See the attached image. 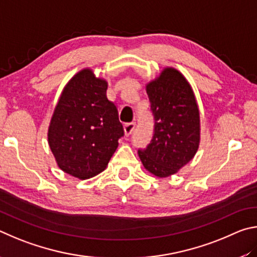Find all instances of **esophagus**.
<instances>
[{
	"mask_svg": "<svg viewBox=\"0 0 257 257\" xmlns=\"http://www.w3.org/2000/svg\"><path fill=\"white\" fill-rule=\"evenodd\" d=\"M134 127H136V124H134V123H126V124H124L123 128H124L125 136H130V134L133 132Z\"/></svg>",
	"mask_w": 257,
	"mask_h": 257,
	"instance_id": "esophagus-1",
	"label": "esophagus"
}]
</instances>
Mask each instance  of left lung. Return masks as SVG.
<instances>
[{"label": "left lung", "mask_w": 257, "mask_h": 257, "mask_svg": "<svg viewBox=\"0 0 257 257\" xmlns=\"http://www.w3.org/2000/svg\"><path fill=\"white\" fill-rule=\"evenodd\" d=\"M155 116L154 138L139 157L148 172L166 178L194 158L201 141L200 109L187 79L177 69L164 67L146 84Z\"/></svg>", "instance_id": "1"}]
</instances>
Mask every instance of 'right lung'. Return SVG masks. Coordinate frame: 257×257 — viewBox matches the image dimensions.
Returning a JSON list of instances; mask_svg holds the SVG:
<instances>
[{
    "mask_svg": "<svg viewBox=\"0 0 257 257\" xmlns=\"http://www.w3.org/2000/svg\"><path fill=\"white\" fill-rule=\"evenodd\" d=\"M107 88V81L90 67L76 72L63 88L49 121L47 141L57 167L78 179L105 170L124 134Z\"/></svg>",
    "mask_w": 257,
    "mask_h": 257,
    "instance_id": "add662e5",
    "label": "right lung"
}]
</instances>
